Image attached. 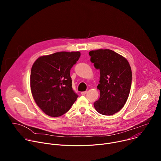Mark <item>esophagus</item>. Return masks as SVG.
<instances>
[{
	"instance_id": "obj_1",
	"label": "esophagus",
	"mask_w": 161,
	"mask_h": 161,
	"mask_svg": "<svg viewBox=\"0 0 161 161\" xmlns=\"http://www.w3.org/2000/svg\"><path fill=\"white\" fill-rule=\"evenodd\" d=\"M87 93V91H85V92H81V95H83V96H84V95H85Z\"/></svg>"
}]
</instances>
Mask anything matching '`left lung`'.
Wrapping results in <instances>:
<instances>
[{
    "instance_id": "obj_1",
    "label": "left lung",
    "mask_w": 161,
    "mask_h": 161,
    "mask_svg": "<svg viewBox=\"0 0 161 161\" xmlns=\"http://www.w3.org/2000/svg\"><path fill=\"white\" fill-rule=\"evenodd\" d=\"M89 55L90 62L100 71V97L94 106L100 114L112 115L128 99L132 83L130 66L124 57L111 50L91 51Z\"/></svg>"
}]
</instances>
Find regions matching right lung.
Returning <instances> with one entry per match:
<instances>
[{
	"label": "right lung",
	"mask_w": 161,
	"mask_h": 161,
	"mask_svg": "<svg viewBox=\"0 0 161 161\" xmlns=\"http://www.w3.org/2000/svg\"><path fill=\"white\" fill-rule=\"evenodd\" d=\"M80 52H57L42 56L34 63L31 87L37 106L48 116L60 117L67 112L78 96L72 88L70 71Z\"/></svg>",
	"instance_id": "right-lung-1"
}]
</instances>
